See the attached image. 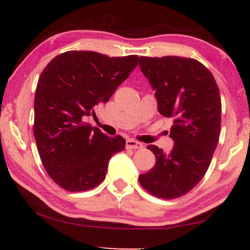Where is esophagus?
Listing matches in <instances>:
<instances>
[{
    "label": "esophagus",
    "instance_id": "34e87169",
    "mask_svg": "<svg viewBox=\"0 0 250 250\" xmlns=\"http://www.w3.org/2000/svg\"><path fill=\"white\" fill-rule=\"evenodd\" d=\"M142 148H143L142 143L134 141V140H127V141H126V149L136 150V149H142Z\"/></svg>",
    "mask_w": 250,
    "mask_h": 250
}]
</instances>
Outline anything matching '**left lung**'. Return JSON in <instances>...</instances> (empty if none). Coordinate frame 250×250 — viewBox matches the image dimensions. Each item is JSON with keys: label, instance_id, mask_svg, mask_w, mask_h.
<instances>
[{"label": "left lung", "instance_id": "8db88e82", "mask_svg": "<svg viewBox=\"0 0 250 250\" xmlns=\"http://www.w3.org/2000/svg\"><path fill=\"white\" fill-rule=\"evenodd\" d=\"M140 68L158 101V111L173 119L169 153L148 146L156 164L139 176L153 196L175 199L192 190L206 174L221 132V95L213 74L196 59L140 57Z\"/></svg>", "mask_w": 250, "mask_h": 250}]
</instances>
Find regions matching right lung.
<instances>
[{
	"label": "right lung",
	"mask_w": 250,
	"mask_h": 250,
	"mask_svg": "<svg viewBox=\"0 0 250 250\" xmlns=\"http://www.w3.org/2000/svg\"><path fill=\"white\" fill-rule=\"evenodd\" d=\"M138 56L110 58L93 51H67L47 63L34 100V136L41 160L62 189H93L125 140L86 123L138 66Z\"/></svg>",
	"instance_id": "right-lung-1"
}]
</instances>
